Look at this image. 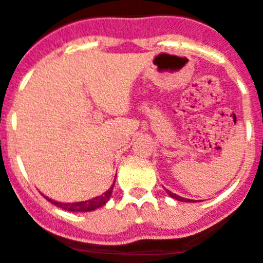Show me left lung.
<instances>
[{
    "mask_svg": "<svg viewBox=\"0 0 263 263\" xmlns=\"http://www.w3.org/2000/svg\"><path fill=\"white\" fill-rule=\"evenodd\" d=\"M166 191L167 194H168V196H171L173 199H175V200L178 201H185V203H192V201H195V200H191V199H185V197H182V196H179V195L173 194V192L168 191V190H166ZM197 201H200V200H197Z\"/></svg>",
    "mask_w": 263,
    "mask_h": 263,
    "instance_id": "obj_1",
    "label": "left lung"
}]
</instances>
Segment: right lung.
I'll return each instance as SVG.
<instances>
[{
  "instance_id": "right-lung-1",
  "label": "right lung",
  "mask_w": 263,
  "mask_h": 263,
  "mask_svg": "<svg viewBox=\"0 0 263 263\" xmlns=\"http://www.w3.org/2000/svg\"><path fill=\"white\" fill-rule=\"evenodd\" d=\"M113 187H115V182L113 184L110 185L108 191L104 192L103 195H100V196L93 197V199H90V200H85V201H76V203H60V201L52 200L50 197L45 196L50 203H52L53 205L59 206L62 210H66L68 212H92V211L97 210L100 206L105 205L106 203L109 201L111 196V191H113Z\"/></svg>"
}]
</instances>
